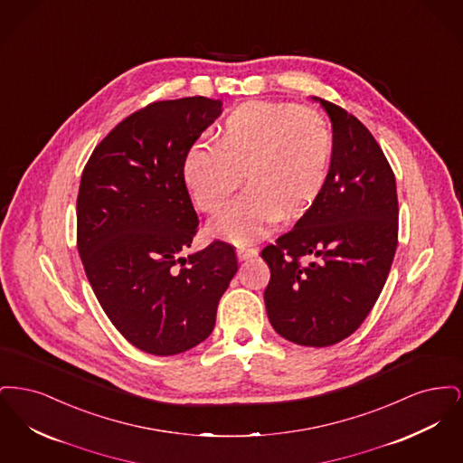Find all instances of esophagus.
I'll return each instance as SVG.
<instances>
[{
	"instance_id": "obj_1",
	"label": "esophagus",
	"mask_w": 463,
	"mask_h": 463,
	"mask_svg": "<svg viewBox=\"0 0 463 463\" xmlns=\"http://www.w3.org/2000/svg\"><path fill=\"white\" fill-rule=\"evenodd\" d=\"M257 253H259V248H255V246H240L238 248V259L240 260H248V259L255 257Z\"/></svg>"
}]
</instances>
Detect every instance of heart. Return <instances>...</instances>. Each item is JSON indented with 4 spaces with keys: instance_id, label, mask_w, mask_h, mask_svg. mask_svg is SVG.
<instances>
[{
    "instance_id": "1",
    "label": "heart",
    "mask_w": 463,
    "mask_h": 463,
    "mask_svg": "<svg viewBox=\"0 0 463 463\" xmlns=\"http://www.w3.org/2000/svg\"><path fill=\"white\" fill-rule=\"evenodd\" d=\"M333 133L310 108L248 102L232 110L217 140H198L184 159V180L199 210L215 215L242 180L244 193L213 223L246 242L279 219L304 213L326 185Z\"/></svg>"
}]
</instances>
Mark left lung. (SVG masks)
I'll list each match as a JSON object with an SVG mask.
<instances>
[{"mask_svg": "<svg viewBox=\"0 0 463 463\" xmlns=\"http://www.w3.org/2000/svg\"><path fill=\"white\" fill-rule=\"evenodd\" d=\"M328 112L333 159L325 189L295 227L262 250L272 328L293 344L328 347L361 326L387 281L397 248L396 176L370 130Z\"/></svg>", "mask_w": 463, "mask_h": 463, "instance_id": "obj_1", "label": "left lung"}]
</instances>
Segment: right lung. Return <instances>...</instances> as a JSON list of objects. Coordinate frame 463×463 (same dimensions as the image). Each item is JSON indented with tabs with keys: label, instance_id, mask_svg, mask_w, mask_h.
Segmentation results:
<instances>
[{
	"label": "right lung",
	"instance_id": "add662e5",
	"mask_svg": "<svg viewBox=\"0 0 463 463\" xmlns=\"http://www.w3.org/2000/svg\"><path fill=\"white\" fill-rule=\"evenodd\" d=\"M221 114L206 97L149 104L93 149L81 175V262L110 323L144 353L175 355L206 340L238 272L227 242L182 257L199 223L184 159Z\"/></svg>",
	"mask_w": 463,
	"mask_h": 463
}]
</instances>
